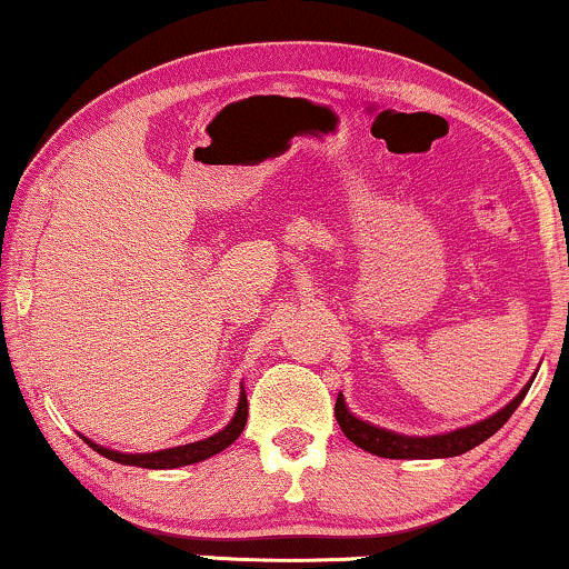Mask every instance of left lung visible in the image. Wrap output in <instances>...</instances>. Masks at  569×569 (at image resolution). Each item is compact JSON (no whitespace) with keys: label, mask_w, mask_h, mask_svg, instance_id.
<instances>
[{"label":"left lung","mask_w":569,"mask_h":569,"mask_svg":"<svg viewBox=\"0 0 569 569\" xmlns=\"http://www.w3.org/2000/svg\"><path fill=\"white\" fill-rule=\"evenodd\" d=\"M528 388L531 386H526L523 391L508 403V407L497 411L495 417L485 419V422H477L448 435H432V438H403V435L380 430V427L362 422V419L349 415V409L345 407V399H341V396L337 399V407H333V415H337L341 432H345L355 446L368 450V453H376L383 458H453V456L466 453V450L481 446L487 438H492V435L508 422L512 411L520 407V401H523Z\"/></svg>","instance_id":"obj_1"}]
</instances>
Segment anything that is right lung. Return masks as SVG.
I'll list each match as a JSON object with an SVG mask.
<instances>
[{
    "instance_id": "add662e5",
    "label": "right lung",
    "mask_w": 569,
    "mask_h": 569,
    "mask_svg": "<svg viewBox=\"0 0 569 569\" xmlns=\"http://www.w3.org/2000/svg\"><path fill=\"white\" fill-rule=\"evenodd\" d=\"M246 419H248V399L246 393H240V403H238V411L236 417H232V422L220 430L212 438L207 440H199V442H189V446H181V448H168V450H158V453H119V450H108V448H100L96 442H90L92 450H98L100 456L111 458L116 463H123V466H142V469H178V466H189V463H199L204 461V458L220 453L232 442L238 440V435L243 432L246 427Z\"/></svg>"
}]
</instances>
